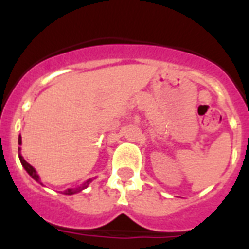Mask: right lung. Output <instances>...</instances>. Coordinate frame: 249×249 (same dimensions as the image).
Masks as SVG:
<instances>
[{"label":"right lung","instance_id":"add662e5","mask_svg":"<svg viewBox=\"0 0 249 249\" xmlns=\"http://www.w3.org/2000/svg\"><path fill=\"white\" fill-rule=\"evenodd\" d=\"M18 142H19V144H21V137H19V140H18ZM19 159H20L21 165L24 166V169L27 170V173H28L29 176H31V177H32L33 179H35V181L40 182V177H38V174H37V172H36V170H35V168H33V166L31 165V164L27 163V161H25V160H24V158H23V156H21L20 154H19ZM91 181H93V179L90 178V179H88V181H86V182H84L83 185L80 186V187H76V189H67V190H66V191H64V194H66V195H73V194L80 193L81 190L86 189V187L89 186V183ZM40 183H41V182H40Z\"/></svg>","mask_w":249,"mask_h":249}]
</instances>
